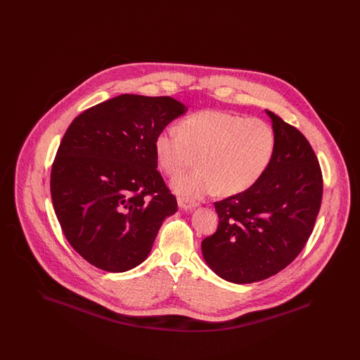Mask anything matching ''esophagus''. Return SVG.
Instances as JSON below:
<instances>
[{
    "instance_id": "34e87169",
    "label": "esophagus",
    "mask_w": 360,
    "mask_h": 360,
    "mask_svg": "<svg viewBox=\"0 0 360 360\" xmlns=\"http://www.w3.org/2000/svg\"><path fill=\"white\" fill-rule=\"evenodd\" d=\"M198 205L195 201H190L188 198L178 197V206L184 210H193L195 206Z\"/></svg>"
}]
</instances>
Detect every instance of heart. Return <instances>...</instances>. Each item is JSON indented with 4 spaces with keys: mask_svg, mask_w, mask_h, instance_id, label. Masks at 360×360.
Segmentation results:
<instances>
[{
    "mask_svg": "<svg viewBox=\"0 0 360 360\" xmlns=\"http://www.w3.org/2000/svg\"><path fill=\"white\" fill-rule=\"evenodd\" d=\"M160 167L174 175L194 165L200 169L172 179L175 193L200 198L219 191L235 195L252 188L270 167L276 153V134L262 119L220 110L188 116L181 127L170 125L155 139Z\"/></svg>",
    "mask_w": 360,
    "mask_h": 360,
    "instance_id": "heart-1",
    "label": "heart"
}]
</instances>
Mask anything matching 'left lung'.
I'll return each instance as SVG.
<instances>
[{
    "instance_id": "obj_1",
    "label": "left lung",
    "mask_w": 360,
    "mask_h": 360,
    "mask_svg": "<svg viewBox=\"0 0 360 360\" xmlns=\"http://www.w3.org/2000/svg\"><path fill=\"white\" fill-rule=\"evenodd\" d=\"M274 159L252 188L214 202L217 231L202 241L207 266L225 281L252 283L279 273L305 247L323 200V174L297 128L266 110Z\"/></svg>"
}]
</instances>
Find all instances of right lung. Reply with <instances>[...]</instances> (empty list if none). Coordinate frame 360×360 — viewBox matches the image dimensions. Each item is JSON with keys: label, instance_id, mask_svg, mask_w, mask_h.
<instances>
[{"label": "right lung", "instance_id": "obj_1", "mask_svg": "<svg viewBox=\"0 0 360 360\" xmlns=\"http://www.w3.org/2000/svg\"><path fill=\"white\" fill-rule=\"evenodd\" d=\"M188 108L172 97L121 94L70 124L51 169V198L71 247L122 273L148 257L176 198L156 170L155 139Z\"/></svg>", "mask_w": 360, "mask_h": 360}]
</instances>
